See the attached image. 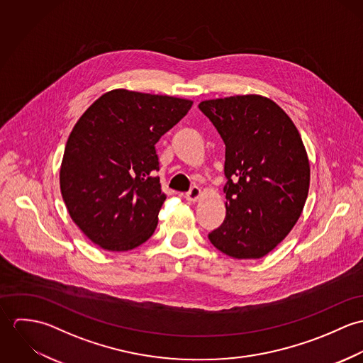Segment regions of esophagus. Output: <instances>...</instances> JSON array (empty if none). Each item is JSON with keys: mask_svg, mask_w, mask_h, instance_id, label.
<instances>
[{"mask_svg": "<svg viewBox=\"0 0 363 363\" xmlns=\"http://www.w3.org/2000/svg\"><path fill=\"white\" fill-rule=\"evenodd\" d=\"M200 196H201V190L199 187H191L190 191H187L184 197H186L187 201H193L194 203V201H197L200 199Z\"/></svg>", "mask_w": 363, "mask_h": 363, "instance_id": "esophagus-1", "label": "esophagus"}]
</instances>
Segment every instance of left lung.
<instances>
[{
  "label": "left lung",
  "mask_w": 363,
  "mask_h": 363,
  "mask_svg": "<svg viewBox=\"0 0 363 363\" xmlns=\"http://www.w3.org/2000/svg\"><path fill=\"white\" fill-rule=\"evenodd\" d=\"M199 108L226 147V216L208 239L233 259H261L292 230L308 199L311 164L301 134L259 95L204 101Z\"/></svg>",
  "instance_id": "left-lung-1"
}]
</instances>
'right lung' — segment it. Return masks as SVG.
I'll return each mask as SVG.
<instances>
[{
  "instance_id": "obj_1",
  "label": "right lung",
  "mask_w": 363,
  "mask_h": 363,
  "mask_svg": "<svg viewBox=\"0 0 363 363\" xmlns=\"http://www.w3.org/2000/svg\"><path fill=\"white\" fill-rule=\"evenodd\" d=\"M180 98L114 89L74 125L60 189L69 216L98 246L125 252L155 232L162 193L155 144L190 110Z\"/></svg>"
}]
</instances>
